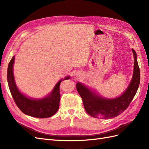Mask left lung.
I'll return each instance as SVG.
<instances>
[{
  "instance_id": "obj_1",
  "label": "left lung",
  "mask_w": 149,
  "mask_h": 149,
  "mask_svg": "<svg viewBox=\"0 0 149 149\" xmlns=\"http://www.w3.org/2000/svg\"><path fill=\"white\" fill-rule=\"evenodd\" d=\"M134 68L131 83L123 94L116 99L102 98L90 91L82 84H76V89L82 98L84 109L93 118L102 119L113 118L120 115L127 109L137 91L140 83V70L136 53L132 49Z\"/></svg>"
}]
</instances>
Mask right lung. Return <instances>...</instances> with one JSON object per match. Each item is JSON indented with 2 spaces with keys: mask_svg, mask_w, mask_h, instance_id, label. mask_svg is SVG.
Listing matches in <instances>:
<instances>
[{
  "mask_svg": "<svg viewBox=\"0 0 149 149\" xmlns=\"http://www.w3.org/2000/svg\"><path fill=\"white\" fill-rule=\"evenodd\" d=\"M14 60L15 56H13L8 63L7 81L12 97L17 107L24 114L33 118H47L55 114L59 108L60 100V85L62 79L56 84L49 96L42 100H31L20 93L16 86L13 74V65ZM69 78L70 77L68 76L63 80Z\"/></svg>",
  "mask_w": 149,
  "mask_h": 149,
  "instance_id": "right-lung-1",
  "label": "right lung"
}]
</instances>
